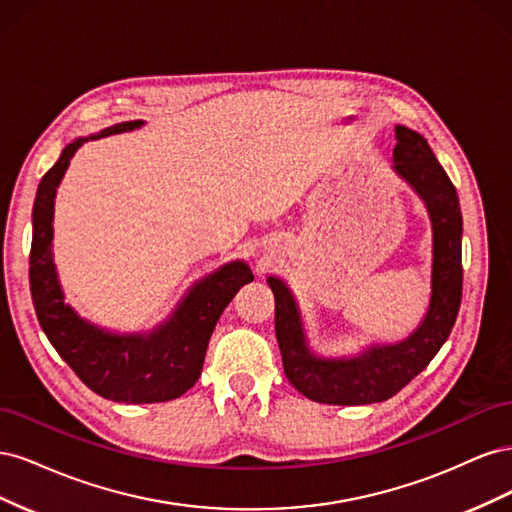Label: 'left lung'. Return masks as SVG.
Returning a JSON list of instances; mask_svg holds the SVG:
<instances>
[{
  "instance_id": "8db88e82",
  "label": "left lung",
  "mask_w": 512,
  "mask_h": 512,
  "mask_svg": "<svg viewBox=\"0 0 512 512\" xmlns=\"http://www.w3.org/2000/svg\"><path fill=\"white\" fill-rule=\"evenodd\" d=\"M395 138L393 170L421 196L433 230L431 299L416 331L404 342L371 346L352 359H322L307 346L288 286L277 277L267 280L275 297V335L284 374L294 389L318 404L363 406L393 397L438 354L459 314L463 220L457 190L421 134L395 126Z\"/></svg>"
}]
</instances>
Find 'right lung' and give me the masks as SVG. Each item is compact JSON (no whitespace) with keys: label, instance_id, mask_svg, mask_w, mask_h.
Instances as JSON below:
<instances>
[{"label":"right lung","instance_id":"add662e5","mask_svg":"<svg viewBox=\"0 0 512 512\" xmlns=\"http://www.w3.org/2000/svg\"><path fill=\"white\" fill-rule=\"evenodd\" d=\"M143 121H123L61 151L38 185L34 200V239L29 254V288L42 331L76 376L100 397L121 404H156L181 397L203 371L211 333L226 305L254 275L241 260L228 262L194 284L164 324L151 333L117 335L81 318L64 301L51 241L57 185L79 147L94 138L130 132Z\"/></svg>","mask_w":512,"mask_h":512}]
</instances>
